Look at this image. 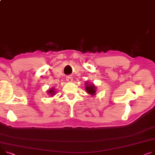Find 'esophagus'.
Wrapping results in <instances>:
<instances>
[{
    "mask_svg": "<svg viewBox=\"0 0 155 155\" xmlns=\"http://www.w3.org/2000/svg\"><path fill=\"white\" fill-rule=\"evenodd\" d=\"M67 81L68 82H69V83H71L72 81H73V78H72L71 77H70V76H68V77H67Z\"/></svg>",
    "mask_w": 155,
    "mask_h": 155,
    "instance_id": "obj_1",
    "label": "esophagus"
}]
</instances>
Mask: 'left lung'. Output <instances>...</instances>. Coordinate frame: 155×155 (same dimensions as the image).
I'll list each match as a JSON object with an SVG mask.
<instances>
[{
    "label": "left lung",
    "mask_w": 155,
    "mask_h": 155,
    "mask_svg": "<svg viewBox=\"0 0 155 155\" xmlns=\"http://www.w3.org/2000/svg\"><path fill=\"white\" fill-rule=\"evenodd\" d=\"M85 90L87 92V94L91 95L93 97H95L96 95V91H97V87L94 84L91 83H87L85 84Z\"/></svg>",
    "instance_id": "obj_1"
}]
</instances>
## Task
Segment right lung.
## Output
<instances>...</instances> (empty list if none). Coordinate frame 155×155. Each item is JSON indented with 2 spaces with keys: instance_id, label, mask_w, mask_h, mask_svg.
Masks as SVG:
<instances>
[{
  "instance_id": "1",
  "label": "right lung",
  "mask_w": 155,
  "mask_h": 155,
  "mask_svg": "<svg viewBox=\"0 0 155 155\" xmlns=\"http://www.w3.org/2000/svg\"><path fill=\"white\" fill-rule=\"evenodd\" d=\"M55 89L54 88H50V89H49V90H48V92H47V94H48V95H50V96H51V97H53V96H54L55 95V92H56V91H55Z\"/></svg>"
}]
</instances>
